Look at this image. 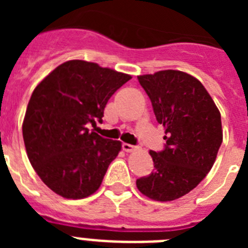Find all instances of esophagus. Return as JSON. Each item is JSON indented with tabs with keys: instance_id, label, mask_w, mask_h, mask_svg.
Listing matches in <instances>:
<instances>
[{
	"instance_id": "34e87169",
	"label": "esophagus",
	"mask_w": 248,
	"mask_h": 248,
	"mask_svg": "<svg viewBox=\"0 0 248 248\" xmlns=\"http://www.w3.org/2000/svg\"><path fill=\"white\" fill-rule=\"evenodd\" d=\"M122 148H123V150L126 151V153H131V151L137 150V146L131 145V144H126V143H123Z\"/></svg>"
}]
</instances>
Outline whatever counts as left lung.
<instances>
[{"label": "left lung", "instance_id": "obj_1", "mask_svg": "<svg viewBox=\"0 0 248 248\" xmlns=\"http://www.w3.org/2000/svg\"><path fill=\"white\" fill-rule=\"evenodd\" d=\"M155 118L165 128L161 151L150 150L154 170L137 180L139 191L172 201L195 189L211 170L222 143L221 114L196 78L180 71L138 77Z\"/></svg>", "mask_w": 248, "mask_h": 248}]
</instances>
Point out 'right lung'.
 Instances as JSON below:
<instances>
[{"label": "right lung", "mask_w": 248, "mask_h": 248, "mask_svg": "<svg viewBox=\"0 0 248 248\" xmlns=\"http://www.w3.org/2000/svg\"><path fill=\"white\" fill-rule=\"evenodd\" d=\"M129 79L76 59L58 65L36 87L22 133L31 164L56 194L76 200L99 189L122 143L91 133L87 125L103 122L108 100Z\"/></svg>", "instance_id": "1"}]
</instances>
